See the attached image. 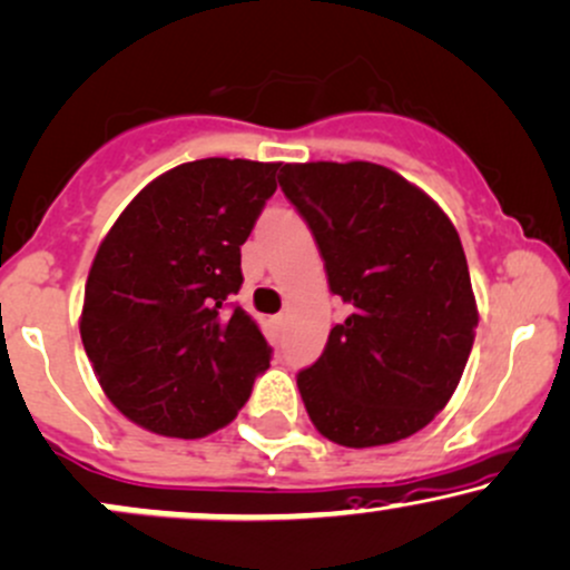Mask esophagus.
<instances>
[{"label": "esophagus", "mask_w": 570, "mask_h": 570, "mask_svg": "<svg viewBox=\"0 0 570 570\" xmlns=\"http://www.w3.org/2000/svg\"><path fill=\"white\" fill-rule=\"evenodd\" d=\"M274 323H277L279 327H285L287 325V314H277V317H274Z\"/></svg>", "instance_id": "1"}]
</instances>
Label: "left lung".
<instances>
[{
    "mask_svg": "<svg viewBox=\"0 0 570 570\" xmlns=\"http://www.w3.org/2000/svg\"><path fill=\"white\" fill-rule=\"evenodd\" d=\"M279 186L350 306L298 373L312 424L346 448L411 438L453 397L478 327L456 226L400 173L360 159L285 165Z\"/></svg>",
    "mask_w": 570,
    "mask_h": 570,
    "instance_id": "left-lung-1",
    "label": "left lung"
}]
</instances>
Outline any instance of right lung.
<instances>
[{
    "label": "right lung",
    "mask_w": 570,
    "mask_h": 570,
    "mask_svg": "<svg viewBox=\"0 0 570 570\" xmlns=\"http://www.w3.org/2000/svg\"><path fill=\"white\" fill-rule=\"evenodd\" d=\"M283 163L207 157L144 186L98 245L79 333L100 390L163 438L220 430L250 397L272 350L229 298L239 245Z\"/></svg>",
    "instance_id": "obj_1"
}]
</instances>
